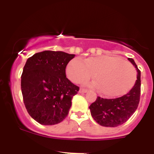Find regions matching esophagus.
Returning <instances> with one entry per match:
<instances>
[{"label": "esophagus", "mask_w": 154, "mask_h": 154, "mask_svg": "<svg viewBox=\"0 0 154 154\" xmlns=\"http://www.w3.org/2000/svg\"><path fill=\"white\" fill-rule=\"evenodd\" d=\"M87 91H88V90H87V89H84V88H80V90H79V92H80V93H87Z\"/></svg>", "instance_id": "esophagus-1"}]
</instances>
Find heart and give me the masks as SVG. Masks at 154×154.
<instances>
[{"mask_svg": "<svg viewBox=\"0 0 154 154\" xmlns=\"http://www.w3.org/2000/svg\"><path fill=\"white\" fill-rule=\"evenodd\" d=\"M90 85L106 97H116L128 91L136 80L135 68L127 61L112 56H98L84 60L74 58L68 63L66 74L79 84L90 78Z\"/></svg>", "mask_w": 154, "mask_h": 154, "instance_id": "obj_1", "label": "heart"}]
</instances>
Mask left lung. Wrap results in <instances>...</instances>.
Returning <instances> with one entry per match:
<instances>
[{
    "mask_svg": "<svg viewBox=\"0 0 154 154\" xmlns=\"http://www.w3.org/2000/svg\"><path fill=\"white\" fill-rule=\"evenodd\" d=\"M128 59L135 67L137 72V80L130 91L116 99L98 97L89 107L93 119L104 127H117L124 124L138 106L140 97V71L132 58L128 57Z\"/></svg>",
    "mask_w": 154,
    "mask_h": 154,
    "instance_id": "1",
    "label": "left lung"
}]
</instances>
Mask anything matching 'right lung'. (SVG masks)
I'll return each instance as SVG.
<instances>
[{"label":"right lung","instance_id":"add662e5","mask_svg":"<svg viewBox=\"0 0 154 154\" xmlns=\"http://www.w3.org/2000/svg\"><path fill=\"white\" fill-rule=\"evenodd\" d=\"M74 56L44 51L27 59L21 76V90L27 112L39 124H58L68 115L71 100L79 91L65 73Z\"/></svg>","mask_w":154,"mask_h":154}]
</instances>
